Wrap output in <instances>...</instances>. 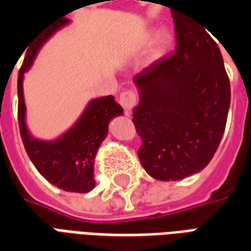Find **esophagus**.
<instances>
[{
	"label": "esophagus",
	"mask_w": 251,
	"mask_h": 251,
	"mask_svg": "<svg viewBox=\"0 0 251 251\" xmlns=\"http://www.w3.org/2000/svg\"><path fill=\"white\" fill-rule=\"evenodd\" d=\"M137 99H138L137 98V93L133 91V90H126V91L121 94L120 103L125 110L126 114H129V111L134 107V104L137 103Z\"/></svg>",
	"instance_id": "esophagus-1"
}]
</instances>
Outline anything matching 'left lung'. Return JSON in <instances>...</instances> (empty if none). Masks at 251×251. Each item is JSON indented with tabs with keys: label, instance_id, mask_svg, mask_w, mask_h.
I'll return each mask as SVG.
<instances>
[{
	"label": "left lung",
	"instance_id": "1",
	"mask_svg": "<svg viewBox=\"0 0 251 251\" xmlns=\"http://www.w3.org/2000/svg\"><path fill=\"white\" fill-rule=\"evenodd\" d=\"M176 50L134 76L140 103L133 124L148 175L174 181L207 167L221 144L230 107V80L214 39L176 17Z\"/></svg>",
	"mask_w": 251,
	"mask_h": 251
}]
</instances>
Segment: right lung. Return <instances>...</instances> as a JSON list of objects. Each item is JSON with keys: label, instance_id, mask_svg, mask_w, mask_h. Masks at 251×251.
<instances>
[{"label": "right lung", "instance_id": "add662e5", "mask_svg": "<svg viewBox=\"0 0 251 251\" xmlns=\"http://www.w3.org/2000/svg\"><path fill=\"white\" fill-rule=\"evenodd\" d=\"M66 16V14H64ZM68 23V19L60 17L52 23L35 43L26 50L23 66L20 68L17 80L19 93V125L20 134L23 138L25 151L29 156L36 169L46 177L51 184L68 192H88L95 187L94 180V158L107 136L109 122L124 110L114 100L113 95L94 99L90 102L83 115L59 140L52 142L40 141L30 136L25 126V102L23 94V79L24 72L29 70L33 59L37 55L43 43L52 36V33Z\"/></svg>", "mask_w": 251, "mask_h": 251}]
</instances>
